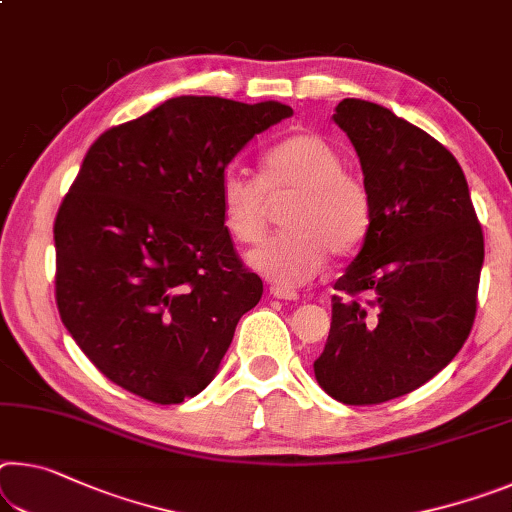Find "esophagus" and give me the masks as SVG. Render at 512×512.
<instances>
[{
    "label": "esophagus",
    "instance_id": "esophagus-1",
    "mask_svg": "<svg viewBox=\"0 0 512 512\" xmlns=\"http://www.w3.org/2000/svg\"><path fill=\"white\" fill-rule=\"evenodd\" d=\"M271 296L273 298H280V300H298L296 291L285 289V287H271Z\"/></svg>",
    "mask_w": 512,
    "mask_h": 512
}]
</instances>
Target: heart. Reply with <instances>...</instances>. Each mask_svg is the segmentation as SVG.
Wrapping results in <instances>:
<instances>
[{"label": "heart", "instance_id": "b5f03b06", "mask_svg": "<svg viewBox=\"0 0 512 512\" xmlns=\"http://www.w3.org/2000/svg\"><path fill=\"white\" fill-rule=\"evenodd\" d=\"M294 198L289 232L248 255V264L278 287L312 280L337 255L353 253L371 227V196L360 177L346 173L342 154L316 134H296L262 157V175L227 168L218 184V207L230 237L257 243L266 234L271 200Z\"/></svg>", "mask_w": 512, "mask_h": 512}]
</instances>
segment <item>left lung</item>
Wrapping results in <instances>:
<instances>
[{"instance_id":"1","label":"left lung","mask_w":512,"mask_h":512,"mask_svg":"<svg viewBox=\"0 0 512 512\" xmlns=\"http://www.w3.org/2000/svg\"><path fill=\"white\" fill-rule=\"evenodd\" d=\"M332 120L358 152L373 216L358 257L335 282L314 376L332 399L373 405L428 383L465 344L483 232L465 173L431 134L355 97L339 102Z\"/></svg>"}]
</instances>
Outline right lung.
I'll use <instances>...</instances> for the list:
<instances>
[{"label":"right lung","mask_w":512,"mask_h":512,"mask_svg":"<svg viewBox=\"0 0 512 512\" xmlns=\"http://www.w3.org/2000/svg\"><path fill=\"white\" fill-rule=\"evenodd\" d=\"M287 104L170 97L86 152L54 223L63 326L111 383L170 405L212 383L262 280L243 269L218 184Z\"/></svg>","instance_id":"add662e5"}]
</instances>
